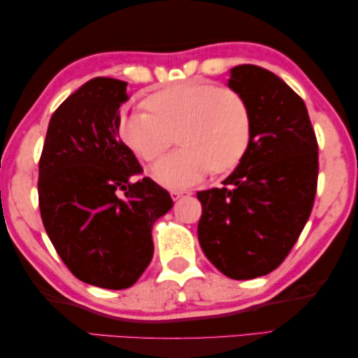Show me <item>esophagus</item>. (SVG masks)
I'll return each instance as SVG.
<instances>
[{
	"instance_id": "1",
	"label": "esophagus",
	"mask_w": 358,
	"mask_h": 358,
	"mask_svg": "<svg viewBox=\"0 0 358 358\" xmlns=\"http://www.w3.org/2000/svg\"><path fill=\"white\" fill-rule=\"evenodd\" d=\"M169 193H171V198L176 201V200H179L180 196H184L187 192H185V190H171Z\"/></svg>"
}]
</instances>
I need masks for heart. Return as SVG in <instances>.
Returning <instances> with one entry per match:
<instances>
[{
    "label": "heart",
    "mask_w": 358,
    "mask_h": 358,
    "mask_svg": "<svg viewBox=\"0 0 358 358\" xmlns=\"http://www.w3.org/2000/svg\"><path fill=\"white\" fill-rule=\"evenodd\" d=\"M151 110L120 114L119 133L141 160L157 162L174 143L182 145L155 166L168 187L190 185L206 174L230 171L243 160L252 136L250 110L241 93L203 80L180 82L145 99Z\"/></svg>",
    "instance_id": "obj_1"
}]
</instances>
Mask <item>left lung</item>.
I'll return each mask as SVG.
<instances>
[{
  "mask_svg": "<svg viewBox=\"0 0 358 358\" xmlns=\"http://www.w3.org/2000/svg\"><path fill=\"white\" fill-rule=\"evenodd\" d=\"M228 85L249 106L250 144L222 189L196 193L198 239L220 273L243 280L274 271L300 238L317 192L319 145L306 104L274 73L239 64Z\"/></svg>",
  "mask_w": 358,
  "mask_h": 358,
  "instance_id": "1",
  "label": "left lung"
}]
</instances>
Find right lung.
Segmentation results:
<instances>
[{"label": "right lung", "mask_w": 358, "mask_h": 358, "mask_svg": "<svg viewBox=\"0 0 358 358\" xmlns=\"http://www.w3.org/2000/svg\"><path fill=\"white\" fill-rule=\"evenodd\" d=\"M127 82L95 78L52 114L39 158L47 236L66 268L101 289L131 287L154 255L152 225L173 208L119 138Z\"/></svg>", "instance_id": "obj_1"}]
</instances>
